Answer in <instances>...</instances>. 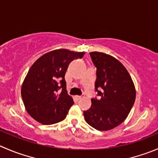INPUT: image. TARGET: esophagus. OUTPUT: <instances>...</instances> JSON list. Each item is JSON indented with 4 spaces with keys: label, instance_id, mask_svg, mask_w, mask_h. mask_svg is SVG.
<instances>
[{
    "label": "esophagus",
    "instance_id": "1",
    "mask_svg": "<svg viewBox=\"0 0 158 158\" xmlns=\"http://www.w3.org/2000/svg\"><path fill=\"white\" fill-rule=\"evenodd\" d=\"M83 97H84V96H76V99H77V100H79V99H82Z\"/></svg>",
    "mask_w": 158,
    "mask_h": 158
}]
</instances>
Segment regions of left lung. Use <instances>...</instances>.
Wrapping results in <instances>:
<instances>
[{
  "instance_id": "left-lung-1",
  "label": "left lung",
  "mask_w": 158,
  "mask_h": 158,
  "mask_svg": "<svg viewBox=\"0 0 158 158\" xmlns=\"http://www.w3.org/2000/svg\"><path fill=\"white\" fill-rule=\"evenodd\" d=\"M90 57L96 67L95 89L99 99L83 112L88 124L98 131H110L123 123L136 99L132 79L123 64L105 53L93 52Z\"/></svg>"
}]
</instances>
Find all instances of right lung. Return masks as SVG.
I'll return each mask as SVG.
<instances>
[{
  "label": "right lung",
  "instance_id": "right-lung-1",
  "mask_svg": "<svg viewBox=\"0 0 158 158\" xmlns=\"http://www.w3.org/2000/svg\"><path fill=\"white\" fill-rule=\"evenodd\" d=\"M85 52L57 49L43 55L31 65L22 87L21 97L28 114L44 125L59 123L73 105L66 90L65 75L70 62Z\"/></svg>",
  "mask_w": 158,
  "mask_h": 158
}]
</instances>
